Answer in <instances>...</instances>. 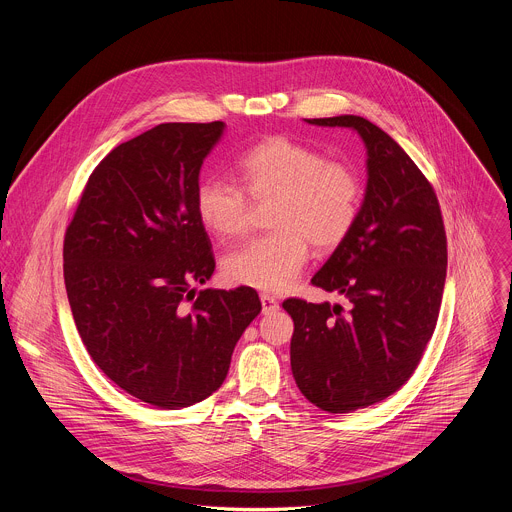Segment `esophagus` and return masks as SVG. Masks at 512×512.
Masks as SVG:
<instances>
[{"mask_svg": "<svg viewBox=\"0 0 512 512\" xmlns=\"http://www.w3.org/2000/svg\"><path fill=\"white\" fill-rule=\"evenodd\" d=\"M261 308H263V314H273L279 310V302L269 294H261Z\"/></svg>", "mask_w": 512, "mask_h": 512, "instance_id": "1", "label": "esophagus"}]
</instances>
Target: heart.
Listing matches in <instances>:
<instances>
[{"label": "heart", "instance_id": "1", "mask_svg": "<svg viewBox=\"0 0 512 512\" xmlns=\"http://www.w3.org/2000/svg\"><path fill=\"white\" fill-rule=\"evenodd\" d=\"M243 188L206 178L196 188L202 225L221 239L243 235L257 206H267L273 233L257 237L225 257V275L239 285L283 291L308 261V243L332 251L352 233L362 204L358 172L310 145L269 137L239 162ZM252 199L249 201L248 198Z\"/></svg>", "mask_w": 512, "mask_h": 512}]
</instances>
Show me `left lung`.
I'll return each instance as SVG.
<instances>
[{
  "mask_svg": "<svg viewBox=\"0 0 512 512\" xmlns=\"http://www.w3.org/2000/svg\"><path fill=\"white\" fill-rule=\"evenodd\" d=\"M308 123L354 129L367 148L358 221L312 277L348 310L283 302L296 385L322 411L350 413L387 399L417 369L442 306L448 241L431 184L391 135L358 115Z\"/></svg>",
  "mask_w": 512,
  "mask_h": 512,
  "instance_id": "left-lung-1",
  "label": "left lung"
}]
</instances>
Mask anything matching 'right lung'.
<instances>
[{
    "label": "right lung",
    "instance_id": "obj_1",
    "mask_svg": "<svg viewBox=\"0 0 512 512\" xmlns=\"http://www.w3.org/2000/svg\"><path fill=\"white\" fill-rule=\"evenodd\" d=\"M225 123H162L111 150L64 235V285L97 367L160 409L210 397L261 312L253 287L202 289L214 271L196 212L204 158Z\"/></svg>",
    "mask_w": 512,
    "mask_h": 512
}]
</instances>
